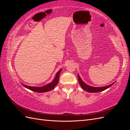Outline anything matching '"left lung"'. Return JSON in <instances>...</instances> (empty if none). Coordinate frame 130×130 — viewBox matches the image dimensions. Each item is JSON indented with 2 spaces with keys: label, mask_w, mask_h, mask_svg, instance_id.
I'll return each instance as SVG.
<instances>
[{
  "label": "left lung",
  "mask_w": 130,
  "mask_h": 130,
  "mask_svg": "<svg viewBox=\"0 0 130 130\" xmlns=\"http://www.w3.org/2000/svg\"><path fill=\"white\" fill-rule=\"evenodd\" d=\"M77 76H78V82H79V84L81 87V88L83 89H84L85 91L88 92L89 93H96V92H102V91H103V90H105L106 89L109 88L110 87H111V86H112L116 82H115L111 85L106 86H104V87H92V86H89V85L86 84V83H85V82L82 80V79L81 78V77H80L78 74H77Z\"/></svg>",
  "instance_id": "8db88e82"
}]
</instances>
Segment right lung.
Segmentation results:
<instances>
[{
  "label": "right lung",
  "mask_w": 130,
  "mask_h": 130,
  "mask_svg": "<svg viewBox=\"0 0 130 130\" xmlns=\"http://www.w3.org/2000/svg\"><path fill=\"white\" fill-rule=\"evenodd\" d=\"M61 70H62V69H61L56 73L55 77L54 78V79L52 82H51V83L47 84L44 86H42V87H32V86H29L25 85L22 83L21 84L25 88L29 89L31 90H32L34 92H36L38 93H43V92H49L50 90H53L55 87V86L57 85L59 81V76H60Z\"/></svg>",
  "instance_id": "add662e5"
}]
</instances>
